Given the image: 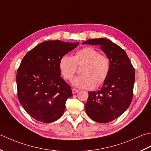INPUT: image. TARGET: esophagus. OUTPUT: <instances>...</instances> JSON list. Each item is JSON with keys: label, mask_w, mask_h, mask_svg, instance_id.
Returning <instances> with one entry per match:
<instances>
[{"label": "esophagus", "mask_w": 151, "mask_h": 151, "mask_svg": "<svg viewBox=\"0 0 151 151\" xmlns=\"http://www.w3.org/2000/svg\"><path fill=\"white\" fill-rule=\"evenodd\" d=\"M79 91V90H78V89L72 88V93H73V94H76V93H78Z\"/></svg>", "instance_id": "esophagus-1"}]
</instances>
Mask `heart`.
Returning a JSON list of instances; mask_svg holds the SVG:
<instances>
[{"label":"heart","mask_w":151,"mask_h":151,"mask_svg":"<svg viewBox=\"0 0 151 151\" xmlns=\"http://www.w3.org/2000/svg\"><path fill=\"white\" fill-rule=\"evenodd\" d=\"M83 64L81 68L82 75L73 79V85L81 88H93L97 83H102L108 76L110 70L109 58L92 47L78 51L73 57L64 55L59 61L61 74L66 80L71 81L76 72L77 66Z\"/></svg>","instance_id":"obj_1"}]
</instances>
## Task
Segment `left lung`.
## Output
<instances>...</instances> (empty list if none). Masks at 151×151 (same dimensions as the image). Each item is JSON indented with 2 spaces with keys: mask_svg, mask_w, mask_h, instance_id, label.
I'll return each instance as SVG.
<instances>
[{
  "mask_svg": "<svg viewBox=\"0 0 151 151\" xmlns=\"http://www.w3.org/2000/svg\"><path fill=\"white\" fill-rule=\"evenodd\" d=\"M83 44L100 45L110 63L108 76L100 91L88 92L85 104L87 114L93 121L107 123L121 116L132 102L135 70L127 54L106 38L91 39Z\"/></svg>",
  "mask_w": 151,
  "mask_h": 151,
  "instance_id": "1",
  "label": "left lung"
}]
</instances>
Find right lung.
I'll return each mask as SVG.
<instances>
[{"label": "right lung", "mask_w": 151, "mask_h": 151, "mask_svg": "<svg viewBox=\"0 0 151 151\" xmlns=\"http://www.w3.org/2000/svg\"><path fill=\"white\" fill-rule=\"evenodd\" d=\"M78 45L45 41L29 51L21 61L16 76L17 97L26 112L37 121L53 122L64 113L72 92L60 77L59 61Z\"/></svg>", "instance_id": "1"}]
</instances>
